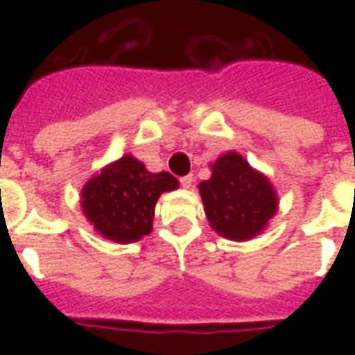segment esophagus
<instances>
[{"label": "esophagus", "mask_w": 355, "mask_h": 355, "mask_svg": "<svg viewBox=\"0 0 355 355\" xmlns=\"http://www.w3.org/2000/svg\"><path fill=\"white\" fill-rule=\"evenodd\" d=\"M180 183H181V187H183V188H190L191 183H193V175H191V174L184 175V178H181V180H180Z\"/></svg>", "instance_id": "esophagus-1"}]
</instances>
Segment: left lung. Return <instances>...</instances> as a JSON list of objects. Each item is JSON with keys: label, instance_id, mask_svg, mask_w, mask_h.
I'll return each mask as SVG.
<instances>
[{"label": "left lung", "instance_id": "obj_1", "mask_svg": "<svg viewBox=\"0 0 355 355\" xmlns=\"http://www.w3.org/2000/svg\"><path fill=\"white\" fill-rule=\"evenodd\" d=\"M209 167L211 178L200 181L199 193L211 229L230 241H250L264 232L279 204L268 175L237 151H227Z\"/></svg>", "mask_w": 355, "mask_h": 355}]
</instances>
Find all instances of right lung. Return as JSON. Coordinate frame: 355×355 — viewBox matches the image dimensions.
Segmentation results:
<instances>
[{"mask_svg": "<svg viewBox=\"0 0 355 355\" xmlns=\"http://www.w3.org/2000/svg\"><path fill=\"white\" fill-rule=\"evenodd\" d=\"M180 181L168 172H149L125 155L91 175L80 191V207L95 232L119 245L141 241L153 232L155 206Z\"/></svg>", "mask_w": 355, "mask_h": 355, "instance_id": "right-lung-1", "label": "right lung"}]
</instances>
